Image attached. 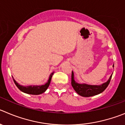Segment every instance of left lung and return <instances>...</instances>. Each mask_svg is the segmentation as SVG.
<instances>
[{
	"label": "left lung",
	"mask_w": 125,
	"mask_h": 125,
	"mask_svg": "<svg viewBox=\"0 0 125 125\" xmlns=\"http://www.w3.org/2000/svg\"><path fill=\"white\" fill-rule=\"evenodd\" d=\"M114 66V64L113 65ZM112 74L110 76V78L108 81L105 83L100 85V86H92V85H87L85 84H79L77 83L74 80V74L72 72V85L73 86V89H74L79 95L83 97H91L94 95H97L99 94H101V93L104 91L105 89L107 87L109 83L110 82V80L112 78Z\"/></svg>",
	"instance_id": "left-lung-1"
}]
</instances>
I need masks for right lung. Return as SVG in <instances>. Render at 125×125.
Returning a JSON list of instances; mask_svg holds the SVG:
<instances>
[{
	"label": "right lung",
	"instance_id": "add662e5",
	"mask_svg": "<svg viewBox=\"0 0 125 125\" xmlns=\"http://www.w3.org/2000/svg\"><path fill=\"white\" fill-rule=\"evenodd\" d=\"M53 73H51V75L49 76L48 81L44 85H42V86H23L20 85L17 81H15L13 79V81L15 83V85L17 86L18 89L21 91L23 92L24 93L29 94H32V95H38V94H41L42 93H44L47 89L48 88L49 86L51 83V79H52V76L53 75Z\"/></svg>",
	"mask_w": 125,
	"mask_h": 125
}]
</instances>
